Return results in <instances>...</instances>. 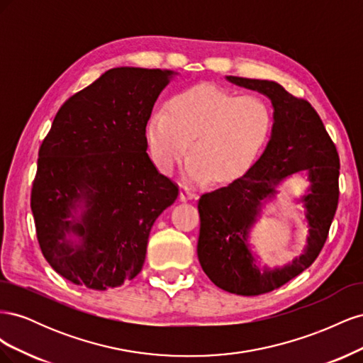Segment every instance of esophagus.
<instances>
[{
    "label": "esophagus",
    "mask_w": 363,
    "mask_h": 363,
    "mask_svg": "<svg viewBox=\"0 0 363 363\" xmlns=\"http://www.w3.org/2000/svg\"><path fill=\"white\" fill-rule=\"evenodd\" d=\"M195 196H196V194L191 188H188V186H182V189H180V200L182 201L192 200V199H195Z\"/></svg>",
    "instance_id": "obj_1"
}]
</instances>
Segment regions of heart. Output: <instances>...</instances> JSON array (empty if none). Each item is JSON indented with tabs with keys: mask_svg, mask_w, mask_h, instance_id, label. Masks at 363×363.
Wrapping results in <instances>:
<instances>
[{
	"mask_svg": "<svg viewBox=\"0 0 363 363\" xmlns=\"http://www.w3.org/2000/svg\"><path fill=\"white\" fill-rule=\"evenodd\" d=\"M271 112L257 95L196 84L172 95L151 119L148 142L160 171L172 172L188 152L194 182H227L242 172L265 145Z\"/></svg>",
	"mask_w": 363,
	"mask_h": 363,
	"instance_id": "1",
	"label": "heart"
}]
</instances>
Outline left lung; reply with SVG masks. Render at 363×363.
<instances>
[{"instance_id":"1","label":"left lung","mask_w":363,"mask_h":363,"mask_svg":"<svg viewBox=\"0 0 363 363\" xmlns=\"http://www.w3.org/2000/svg\"><path fill=\"white\" fill-rule=\"evenodd\" d=\"M227 79L265 94L274 107V125L265 151L245 174L200 196L196 252L206 276L218 288L251 296L281 288L321 252L339 201V155L320 115L304 98L276 82ZM300 170L311 182V191L303 197L310 221L306 252L288 267L260 273L246 245L247 232L259 201L273 196L283 178Z\"/></svg>"}]
</instances>
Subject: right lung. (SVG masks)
Returning <instances> with one entry per match:
<instances>
[{
    "mask_svg": "<svg viewBox=\"0 0 363 363\" xmlns=\"http://www.w3.org/2000/svg\"><path fill=\"white\" fill-rule=\"evenodd\" d=\"M171 71L113 68L62 104L39 148L30 206L51 268L95 291L135 279L150 230L179 196L147 155L145 127ZM85 201L82 218L70 208ZM67 233L82 244L72 247Z\"/></svg>",
    "mask_w": 363,
    "mask_h": 363,
    "instance_id": "add662e5",
    "label": "right lung"
}]
</instances>
